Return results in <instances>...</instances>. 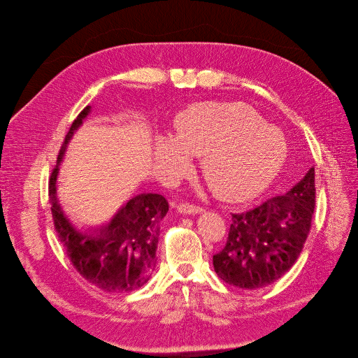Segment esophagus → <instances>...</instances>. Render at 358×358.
<instances>
[{"label": "esophagus", "mask_w": 358, "mask_h": 358, "mask_svg": "<svg viewBox=\"0 0 358 358\" xmlns=\"http://www.w3.org/2000/svg\"><path fill=\"white\" fill-rule=\"evenodd\" d=\"M176 207H178V211L183 213V214H197V213L203 211V208L200 206H196L192 203H179Z\"/></svg>", "instance_id": "obj_1"}]
</instances>
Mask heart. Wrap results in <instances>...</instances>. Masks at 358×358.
I'll return each instance as SVG.
<instances>
[{
  "label": "heart",
  "mask_w": 358,
  "mask_h": 358,
  "mask_svg": "<svg viewBox=\"0 0 358 358\" xmlns=\"http://www.w3.org/2000/svg\"><path fill=\"white\" fill-rule=\"evenodd\" d=\"M175 131L155 142L159 168L180 175L189 168L187 155L201 158L207 185L226 201L259 194L287 158L283 135L244 103H196L176 117Z\"/></svg>",
  "instance_id": "b5f03b06"
}]
</instances>
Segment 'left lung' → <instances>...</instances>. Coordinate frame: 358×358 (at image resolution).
Instances as JSON below:
<instances>
[{
	"mask_svg": "<svg viewBox=\"0 0 358 358\" xmlns=\"http://www.w3.org/2000/svg\"><path fill=\"white\" fill-rule=\"evenodd\" d=\"M316 203L315 168L285 194L231 213L224 248L213 255L216 273L241 289H258L287 273L302 252Z\"/></svg>",
	"mask_w": 358,
	"mask_h": 358,
	"instance_id": "left-lung-1",
	"label": "left lung"
}]
</instances>
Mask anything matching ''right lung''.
<instances>
[{
    "label": "right lung",
    "mask_w": 358,
    "mask_h": 358,
    "mask_svg": "<svg viewBox=\"0 0 358 358\" xmlns=\"http://www.w3.org/2000/svg\"><path fill=\"white\" fill-rule=\"evenodd\" d=\"M90 113L85 107L69 128L49 178V203L56 234L76 271L106 292H131L145 285L157 265L159 223L169 210L162 194L147 193L131 199L108 226L90 234L73 229L56 199V176L66 144Z\"/></svg>",
    "instance_id": "1"
}]
</instances>
